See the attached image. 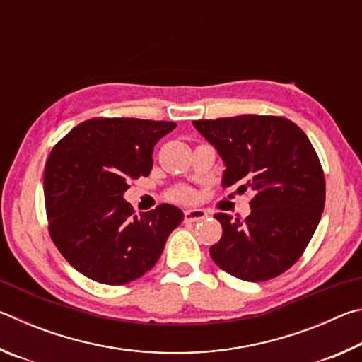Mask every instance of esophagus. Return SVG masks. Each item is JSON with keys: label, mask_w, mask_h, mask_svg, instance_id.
<instances>
[{"label": "esophagus", "mask_w": 362, "mask_h": 362, "mask_svg": "<svg viewBox=\"0 0 362 362\" xmlns=\"http://www.w3.org/2000/svg\"><path fill=\"white\" fill-rule=\"evenodd\" d=\"M206 217H207V212L203 209H189L183 214L185 222H199V220H204Z\"/></svg>", "instance_id": "obj_1"}]
</instances>
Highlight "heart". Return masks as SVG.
Returning a JSON list of instances; mask_svg holds the SVG:
<instances>
[{
  "mask_svg": "<svg viewBox=\"0 0 362 362\" xmlns=\"http://www.w3.org/2000/svg\"><path fill=\"white\" fill-rule=\"evenodd\" d=\"M174 198L177 201H182V203H188V201L193 199V193H192V189L182 188V189H177V192L174 193Z\"/></svg>",
  "mask_w": 362,
  "mask_h": 362,
  "instance_id": "heart-1",
  "label": "heart"
}]
</instances>
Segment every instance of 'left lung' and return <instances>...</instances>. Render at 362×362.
<instances>
[{
  "label": "left lung",
  "instance_id": "1",
  "mask_svg": "<svg viewBox=\"0 0 362 362\" xmlns=\"http://www.w3.org/2000/svg\"><path fill=\"white\" fill-rule=\"evenodd\" d=\"M193 126L223 159L222 187L254 193L244 220L225 212L214 216L222 223V238L211 246L212 260L250 283L279 276L302 257L326 203L313 145L283 116L241 115Z\"/></svg>",
  "mask_w": 362,
  "mask_h": 362
}]
</instances>
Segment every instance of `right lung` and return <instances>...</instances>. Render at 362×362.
<instances>
[{
    "label": "right lung",
    "mask_w": 362,
    "mask_h": 362,
    "mask_svg": "<svg viewBox=\"0 0 362 362\" xmlns=\"http://www.w3.org/2000/svg\"><path fill=\"white\" fill-rule=\"evenodd\" d=\"M175 122L93 118L54 146L45 168L49 235L70 265L102 284H127L155 267L183 212L170 204L134 216L122 194L146 177L153 148Z\"/></svg>",
    "instance_id": "obj_1"
}]
</instances>
